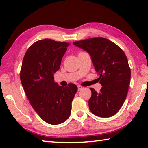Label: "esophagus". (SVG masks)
Returning a JSON list of instances; mask_svg holds the SVG:
<instances>
[{"label": "esophagus", "instance_id": "34e87169", "mask_svg": "<svg viewBox=\"0 0 148 148\" xmlns=\"http://www.w3.org/2000/svg\"><path fill=\"white\" fill-rule=\"evenodd\" d=\"M82 88H83V87H82V86H77V90H78V91H80V90H82Z\"/></svg>", "mask_w": 148, "mask_h": 148}]
</instances>
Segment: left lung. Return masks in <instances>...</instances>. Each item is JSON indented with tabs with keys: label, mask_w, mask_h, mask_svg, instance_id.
<instances>
[{
	"label": "left lung",
	"mask_w": 148,
	"mask_h": 148,
	"mask_svg": "<svg viewBox=\"0 0 148 148\" xmlns=\"http://www.w3.org/2000/svg\"><path fill=\"white\" fill-rule=\"evenodd\" d=\"M91 56L102 87L99 92L90 88L89 110L95 116L109 117L117 113L126 99L131 69L123 51L113 42L95 37L73 42Z\"/></svg>",
	"instance_id": "8db88e82"
}]
</instances>
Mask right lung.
Listing matches in <instances>:
<instances>
[{"label": "right lung", "mask_w": 148, "mask_h": 148, "mask_svg": "<svg viewBox=\"0 0 148 148\" xmlns=\"http://www.w3.org/2000/svg\"><path fill=\"white\" fill-rule=\"evenodd\" d=\"M70 43L44 39L34 42L23 57L20 79L30 104L45 122L58 125L71 114L77 90L74 84L62 87L54 82Z\"/></svg>", "instance_id": "add662e5"}]
</instances>
